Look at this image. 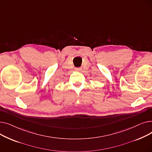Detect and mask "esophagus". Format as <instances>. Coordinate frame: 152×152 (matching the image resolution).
<instances>
[{
	"mask_svg": "<svg viewBox=\"0 0 152 152\" xmlns=\"http://www.w3.org/2000/svg\"><path fill=\"white\" fill-rule=\"evenodd\" d=\"M81 69H82L81 68H75V70L77 71H81Z\"/></svg>",
	"mask_w": 152,
	"mask_h": 152,
	"instance_id": "esophagus-1",
	"label": "esophagus"
}]
</instances>
